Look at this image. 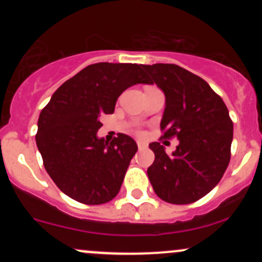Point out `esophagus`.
<instances>
[{"instance_id":"34e87169","label":"esophagus","mask_w":262,"mask_h":262,"mask_svg":"<svg viewBox=\"0 0 262 262\" xmlns=\"http://www.w3.org/2000/svg\"><path fill=\"white\" fill-rule=\"evenodd\" d=\"M137 144H138V148L139 149H146L147 148V143H144V142H141V141H138L137 142Z\"/></svg>"}]
</instances>
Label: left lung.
<instances>
[{"label": "left lung", "instance_id": "obj_1", "mask_svg": "<svg viewBox=\"0 0 262 262\" xmlns=\"http://www.w3.org/2000/svg\"><path fill=\"white\" fill-rule=\"evenodd\" d=\"M166 97L163 138L179 139L172 155L149 144L155 161L147 170L153 190L171 204H190L216 186L228 167L233 123L219 95L199 76L176 64L143 66Z\"/></svg>", "mask_w": 262, "mask_h": 262}]
</instances>
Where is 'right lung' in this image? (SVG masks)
<instances>
[{
	"instance_id": "1",
	"label": "right lung",
	"mask_w": 262,
	"mask_h": 262,
	"mask_svg": "<svg viewBox=\"0 0 262 262\" xmlns=\"http://www.w3.org/2000/svg\"><path fill=\"white\" fill-rule=\"evenodd\" d=\"M142 64L95 63L66 81L38 120L36 146L60 191L82 204L99 205L118 195L130 160L133 138L119 133L107 143L97 137L100 119L113 114L128 87L149 83Z\"/></svg>"
}]
</instances>
